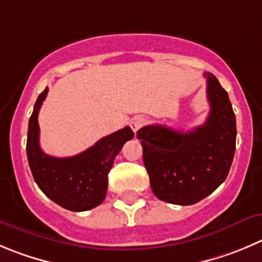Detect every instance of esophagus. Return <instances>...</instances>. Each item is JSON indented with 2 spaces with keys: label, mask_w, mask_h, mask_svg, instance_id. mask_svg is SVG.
Masks as SVG:
<instances>
[{
  "label": "esophagus",
  "mask_w": 262,
  "mask_h": 262,
  "mask_svg": "<svg viewBox=\"0 0 262 262\" xmlns=\"http://www.w3.org/2000/svg\"><path fill=\"white\" fill-rule=\"evenodd\" d=\"M145 123H146V120L143 119V117L136 116V117H133V119L130 120V128L133 129L134 133H137V132H138L139 129H141L143 125H145Z\"/></svg>",
  "instance_id": "esophagus-1"
}]
</instances>
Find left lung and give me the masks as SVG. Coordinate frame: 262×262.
Instances as JSON below:
<instances>
[{
	"instance_id": "left-lung-1",
	"label": "left lung",
	"mask_w": 262,
	"mask_h": 262,
	"mask_svg": "<svg viewBox=\"0 0 262 262\" xmlns=\"http://www.w3.org/2000/svg\"><path fill=\"white\" fill-rule=\"evenodd\" d=\"M204 75L211 111L203 125L187 133L159 124L137 132L151 189L163 202L178 205L200 202L226 180L233 163L235 114L214 75Z\"/></svg>"
}]
</instances>
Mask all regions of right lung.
Masks as SVG:
<instances>
[{
  "mask_svg": "<svg viewBox=\"0 0 262 262\" xmlns=\"http://www.w3.org/2000/svg\"><path fill=\"white\" fill-rule=\"evenodd\" d=\"M46 88L36 101L28 124L27 158L41 191L68 211L95 208L106 198L108 172L124 143L134 137L129 126L99 139L94 146L71 158H54L40 147L38 111L45 101Z\"/></svg>",
  "mask_w": 262,
  "mask_h": 262,
  "instance_id": "obj_1",
  "label": "right lung"
}]
</instances>
